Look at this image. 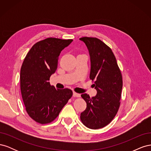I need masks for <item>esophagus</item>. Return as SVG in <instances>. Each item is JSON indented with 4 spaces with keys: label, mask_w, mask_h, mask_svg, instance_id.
<instances>
[{
    "label": "esophagus",
    "mask_w": 151,
    "mask_h": 151,
    "mask_svg": "<svg viewBox=\"0 0 151 151\" xmlns=\"http://www.w3.org/2000/svg\"><path fill=\"white\" fill-rule=\"evenodd\" d=\"M73 96L76 98H79L81 96V94L79 93H77L76 92H73Z\"/></svg>",
    "instance_id": "esophagus-1"
}]
</instances>
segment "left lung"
<instances>
[{
    "label": "left lung",
    "mask_w": 151,
    "mask_h": 151,
    "mask_svg": "<svg viewBox=\"0 0 151 151\" xmlns=\"http://www.w3.org/2000/svg\"><path fill=\"white\" fill-rule=\"evenodd\" d=\"M91 57L89 78L97 90L95 97L83 94L87 107L81 114L82 123L91 129H99L110 123L120 105L123 79L111 49L97 38L83 37Z\"/></svg>",
    "instance_id": "left-lung-1"
}]
</instances>
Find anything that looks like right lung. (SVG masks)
<instances>
[{"label":"right lung","instance_id":"1","mask_svg":"<svg viewBox=\"0 0 151 151\" xmlns=\"http://www.w3.org/2000/svg\"><path fill=\"white\" fill-rule=\"evenodd\" d=\"M72 42L56 38L41 40L31 47L22 64L20 87L25 109L40 124L52 122L72 96V90L57 89L49 82L61 51Z\"/></svg>","mask_w":151,"mask_h":151}]
</instances>
